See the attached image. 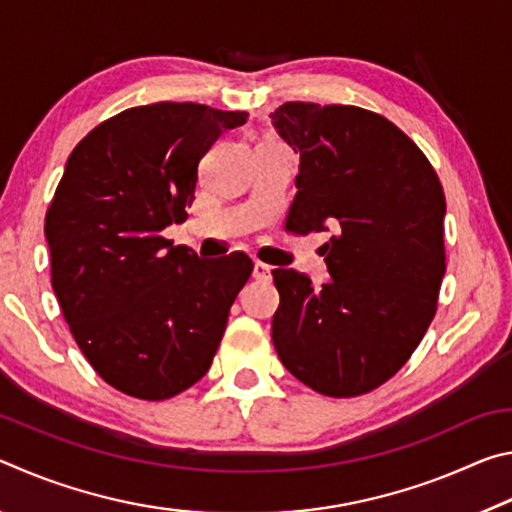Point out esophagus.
Wrapping results in <instances>:
<instances>
[{
  "label": "esophagus",
  "instance_id": "34e87169",
  "mask_svg": "<svg viewBox=\"0 0 512 512\" xmlns=\"http://www.w3.org/2000/svg\"><path fill=\"white\" fill-rule=\"evenodd\" d=\"M253 277H255V280H259V282H268V280H271V266H266L262 262H255Z\"/></svg>",
  "mask_w": 512,
  "mask_h": 512
}]
</instances>
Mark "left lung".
Here are the masks:
<instances>
[{
    "label": "left lung",
    "mask_w": 512,
    "mask_h": 512,
    "mask_svg": "<svg viewBox=\"0 0 512 512\" xmlns=\"http://www.w3.org/2000/svg\"><path fill=\"white\" fill-rule=\"evenodd\" d=\"M300 155L289 225L329 232V280L275 268L273 345L293 377L354 397L400 370L436 314L445 275V194L400 128L357 106L289 101L271 112Z\"/></svg>",
    "instance_id": "8db88e82"
}]
</instances>
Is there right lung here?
<instances>
[{
  "instance_id": "1",
  "label": "right lung",
  "mask_w": 512,
  "mask_h": 512,
  "mask_svg": "<svg viewBox=\"0 0 512 512\" xmlns=\"http://www.w3.org/2000/svg\"><path fill=\"white\" fill-rule=\"evenodd\" d=\"M246 112L160 101L76 144L49 205L51 287L85 359L117 391L167 400L212 366L248 255L201 259L160 232L187 219L198 162Z\"/></svg>"
}]
</instances>
